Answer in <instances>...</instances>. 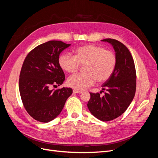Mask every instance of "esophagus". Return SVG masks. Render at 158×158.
I'll return each mask as SVG.
<instances>
[{
    "instance_id": "34e87169",
    "label": "esophagus",
    "mask_w": 158,
    "mask_h": 158,
    "mask_svg": "<svg viewBox=\"0 0 158 158\" xmlns=\"http://www.w3.org/2000/svg\"><path fill=\"white\" fill-rule=\"evenodd\" d=\"M73 93H74V94H81V93H82V91H78V90H76V89H74Z\"/></svg>"
}]
</instances>
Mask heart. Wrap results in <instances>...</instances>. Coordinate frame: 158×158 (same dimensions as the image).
I'll list each match as a JSON object with an SVG mask.
<instances>
[{
    "label": "heart",
    "instance_id": "1",
    "mask_svg": "<svg viewBox=\"0 0 158 158\" xmlns=\"http://www.w3.org/2000/svg\"><path fill=\"white\" fill-rule=\"evenodd\" d=\"M74 56L61 55L59 63L61 69L69 73L77 71L80 65H84V74L70 76L67 84L74 89L82 91L92 86L95 80L102 83L108 80L117 65V56L114 52L104 47L90 44L78 47L74 51Z\"/></svg>",
    "mask_w": 158,
    "mask_h": 158
}]
</instances>
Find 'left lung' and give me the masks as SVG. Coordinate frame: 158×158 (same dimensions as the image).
<instances>
[{
  "label": "left lung",
  "mask_w": 158,
  "mask_h": 158,
  "mask_svg": "<svg viewBox=\"0 0 158 158\" xmlns=\"http://www.w3.org/2000/svg\"><path fill=\"white\" fill-rule=\"evenodd\" d=\"M103 41L111 44L115 51L117 65L113 74L102 85L105 95L89 93L88 107L94 117L102 121H109L121 116L135 97L136 74L135 63L130 51L122 43L113 39Z\"/></svg>",
  "instance_id": "obj_1"
}]
</instances>
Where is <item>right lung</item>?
<instances>
[{
	"label": "right lung",
	"mask_w": 158,
	"mask_h": 158,
	"mask_svg": "<svg viewBox=\"0 0 158 158\" xmlns=\"http://www.w3.org/2000/svg\"><path fill=\"white\" fill-rule=\"evenodd\" d=\"M70 45L60 41H47L31 50L23 61L19 89L23 107L36 121L53 120L73 94L70 88L50 89L61 85L65 80L59 59L60 52Z\"/></svg>",
	"instance_id": "1"
}]
</instances>
